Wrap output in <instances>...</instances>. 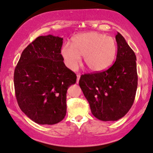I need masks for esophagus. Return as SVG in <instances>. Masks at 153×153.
I'll return each mask as SVG.
<instances>
[{
  "label": "esophagus",
  "instance_id": "obj_1",
  "mask_svg": "<svg viewBox=\"0 0 153 153\" xmlns=\"http://www.w3.org/2000/svg\"><path fill=\"white\" fill-rule=\"evenodd\" d=\"M76 76H77V78H76V83H77V84H78V83H79V79H80L81 75L79 74H78L76 75Z\"/></svg>",
  "mask_w": 153,
  "mask_h": 153
}]
</instances>
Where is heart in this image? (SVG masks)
I'll list each match as a JSON object with an SVG mask.
<instances>
[{
  "mask_svg": "<svg viewBox=\"0 0 153 153\" xmlns=\"http://www.w3.org/2000/svg\"><path fill=\"white\" fill-rule=\"evenodd\" d=\"M116 50V43L113 37L90 32L75 36L71 45L65 43L62 47L61 54L69 69H76L80 56H83L84 64L90 71H101L111 65Z\"/></svg>",
  "mask_w": 153,
  "mask_h": 153,
  "instance_id": "1",
  "label": "heart"
}]
</instances>
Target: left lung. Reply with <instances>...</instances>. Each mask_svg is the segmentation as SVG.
<instances>
[{
	"instance_id": "1",
	"label": "left lung",
	"mask_w": 153,
	"mask_h": 153,
	"mask_svg": "<svg viewBox=\"0 0 153 153\" xmlns=\"http://www.w3.org/2000/svg\"><path fill=\"white\" fill-rule=\"evenodd\" d=\"M115 63L106 70L81 76L79 86L92 114L103 121L118 120L133 104L137 87L136 56L119 33Z\"/></svg>"
}]
</instances>
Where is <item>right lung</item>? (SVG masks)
<instances>
[{"mask_svg":"<svg viewBox=\"0 0 153 153\" xmlns=\"http://www.w3.org/2000/svg\"><path fill=\"white\" fill-rule=\"evenodd\" d=\"M63 38L39 36L22 51L14 71L15 93L21 111L36 123L53 125L67 112V91L76 74L61 54Z\"/></svg>","mask_w":153,"mask_h":153,"instance_id":"add662e5","label":"right lung"}]
</instances>
